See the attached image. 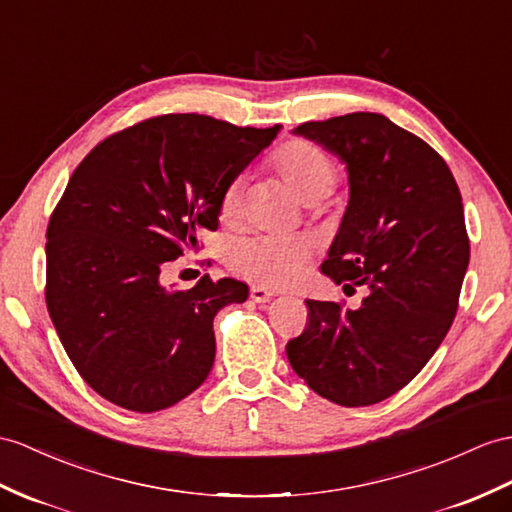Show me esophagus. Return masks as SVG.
Masks as SVG:
<instances>
[{"label":"esophagus","instance_id":"34e87169","mask_svg":"<svg viewBox=\"0 0 512 512\" xmlns=\"http://www.w3.org/2000/svg\"><path fill=\"white\" fill-rule=\"evenodd\" d=\"M273 295H276V293L267 289V286H260V284H254L252 289H249V297H252L256 304H267Z\"/></svg>","mask_w":512,"mask_h":512}]
</instances>
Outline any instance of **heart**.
Masks as SVG:
<instances>
[{
	"label": "heart",
	"instance_id": "1",
	"mask_svg": "<svg viewBox=\"0 0 512 512\" xmlns=\"http://www.w3.org/2000/svg\"><path fill=\"white\" fill-rule=\"evenodd\" d=\"M278 176L299 202L310 206L328 197L339 180L334 162L319 147L293 141L276 158ZM245 180L234 178L221 193L219 217L236 223L243 213ZM310 258V241L304 236H247L234 243L228 265L241 278L267 286H289Z\"/></svg>",
	"mask_w": 512,
	"mask_h": 512
}]
</instances>
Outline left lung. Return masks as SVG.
I'll list each match as a JSON object with an SVG mask.
<instances>
[{
  "mask_svg": "<svg viewBox=\"0 0 512 512\" xmlns=\"http://www.w3.org/2000/svg\"><path fill=\"white\" fill-rule=\"evenodd\" d=\"M347 171L350 202L321 271L367 286L360 308L306 299L308 326L286 345L293 371L339 406H371L426 367L450 330L469 265L463 199L445 160L378 112L308 121Z\"/></svg>",
  "mask_w": 512,
  "mask_h": 512,
  "instance_id": "1",
  "label": "left lung"
}]
</instances>
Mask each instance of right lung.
Instances as JSON below:
<instances>
[{"label":"right lung","instance_id":"add662e5","mask_svg":"<svg viewBox=\"0 0 512 512\" xmlns=\"http://www.w3.org/2000/svg\"><path fill=\"white\" fill-rule=\"evenodd\" d=\"M282 126L165 115L108 136L67 184L47 226V310L80 376L104 400L156 413L215 363L213 319L247 284L208 276L167 289L160 271L215 230L226 186Z\"/></svg>","mask_w":512,"mask_h":512}]
</instances>
